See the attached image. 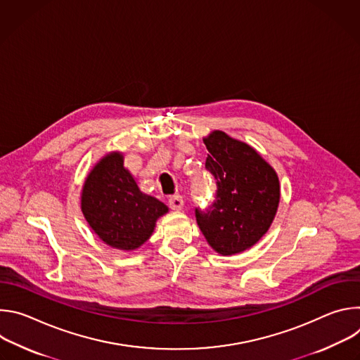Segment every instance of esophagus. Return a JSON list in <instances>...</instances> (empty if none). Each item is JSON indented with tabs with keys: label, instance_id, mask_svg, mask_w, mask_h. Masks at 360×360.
<instances>
[{
	"label": "esophagus",
	"instance_id": "34e87169",
	"mask_svg": "<svg viewBox=\"0 0 360 360\" xmlns=\"http://www.w3.org/2000/svg\"><path fill=\"white\" fill-rule=\"evenodd\" d=\"M168 203H169V208L171 210L179 211L184 207V199H182L181 195H172V196H169Z\"/></svg>",
	"mask_w": 360,
	"mask_h": 360
}]
</instances>
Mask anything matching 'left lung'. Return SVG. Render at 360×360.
<instances>
[{
	"label": "left lung",
	"instance_id": "obj_1",
	"mask_svg": "<svg viewBox=\"0 0 360 360\" xmlns=\"http://www.w3.org/2000/svg\"><path fill=\"white\" fill-rule=\"evenodd\" d=\"M210 155L205 162L217 181V199L195 211L210 246L229 256L252 248L268 232L278 212L281 185L276 171L261 153L224 131L203 136Z\"/></svg>",
	"mask_w": 360,
	"mask_h": 360
}]
</instances>
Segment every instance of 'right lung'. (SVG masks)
<instances>
[{
    "instance_id": "add662e5",
    "label": "right lung",
    "mask_w": 360,
    "mask_h": 360,
    "mask_svg": "<svg viewBox=\"0 0 360 360\" xmlns=\"http://www.w3.org/2000/svg\"><path fill=\"white\" fill-rule=\"evenodd\" d=\"M81 211L89 228L105 245L120 250L142 246L168 214L164 202L143 193L124 165L121 150L108 152L85 178Z\"/></svg>"
}]
</instances>
